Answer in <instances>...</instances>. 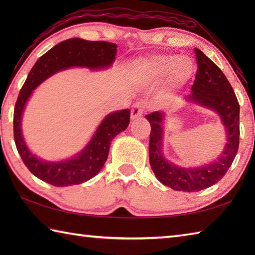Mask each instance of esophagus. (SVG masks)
Returning a JSON list of instances; mask_svg holds the SVG:
<instances>
[{"instance_id": "esophagus-1", "label": "esophagus", "mask_w": 255, "mask_h": 255, "mask_svg": "<svg viewBox=\"0 0 255 255\" xmlns=\"http://www.w3.org/2000/svg\"><path fill=\"white\" fill-rule=\"evenodd\" d=\"M144 110H145L144 103H142V102L136 103V104L132 106V110H131V114H130L131 119H136L140 116H142V114L144 113Z\"/></svg>"}]
</instances>
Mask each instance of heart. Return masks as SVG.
<instances>
[{
    "instance_id": "obj_1",
    "label": "heart",
    "mask_w": 255,
    "mask_h": 255,
    "mask_svg": "<svg viewBox=\"0 0 255 255\" xmlns=\"http://www.w3.org/2000/svg\"><path fill=\"white\" fill-rule=\"evenodd\" d=\"M144 74L152 81H162L169 77L172 85H178L191 79L195 71L192 59L174 55H159L144 63Z\"/></svg>"
}]
</instances>
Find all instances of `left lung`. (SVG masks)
Instances as JSON below:
<instances>
[{
  "mask_svg": "<svg viewBox=\"0 0 255 255\" xmlns=\"http://www.w3.org/2000/svg\"><path fill=\"white\" fill-rule=\"evenodd\" d=\"M194 50L198 68L191 88L193 94L187 100L219 114L227 130V143L223 154L214 163L183 169L169 163L162 154V121L164 114L153 112L145 115L151 125L149 142L151 167L162 184L178 192H199L219 182L231 166L239 149L240 105L235 91L217 64L197 48Z\"/></svg>",
  "mask_w": 255,
  "mask_h": 255,
  "instance_id": "left-lung-1",
  "label": "left lung"
}]
</instances>
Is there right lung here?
<instances>
[{"label":"right lung","instance_id":"add662e5","mask_svg":"<svg viewBox=\"0 0 255 255\" xmlns=\"http://www.w3.org/2000/svg\"><path fill=\"white\" fill-rule=\"evenodd\" d=\"M116 52L117 45L113 42L72 38L51 48L38 59L30 70L14 108V140L27 169L41 181L63 187L78 185L94 177L105 164L112 140L128 127L130 110L118 111L105 117L86 148L75 158L62 162H45L30 153L21 136V114L32 90L51 74L69 67H110L115 60Z\"/></svg>","mask_w":255,"mask_h":255}]
</instances>
